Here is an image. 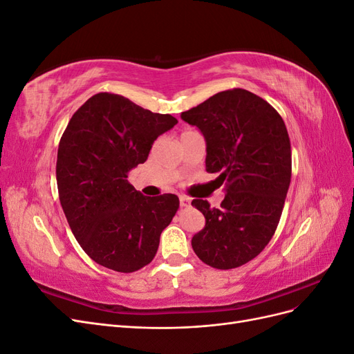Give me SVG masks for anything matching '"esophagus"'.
Listing matches in <instances>:
<instances>
[{
  "label": "esophagus",
  "mask_w": 354,
  "mask_h": 354,
  "mask_svg": "<svg viewBox=\"0 0 354 354\" xmlns=\"http://www.w3.org/2000/svg\"><path fill=\"white\" fill-rule=\"evenodd\" d=\"M190 205V199L187 196H180V207L187 208Z\"/></svg>",
  "instance_id": "34e87169"
}]
</instances>
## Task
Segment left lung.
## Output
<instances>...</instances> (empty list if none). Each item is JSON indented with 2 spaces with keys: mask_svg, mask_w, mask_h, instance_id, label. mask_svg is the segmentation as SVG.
<instances>
[{
  "mask_svg": "<svg viewBox=\"0 0 354 354\" xmlns=\"http://www.w3.org/2000/svg\"><path fill=\"white\" fill-rule=\"evenodd\" d=\"M207 142V171L226 185L218 208L195 199L205 227L192 248L214 269L229 270L255 259L279 224L291 183V142L282 116L259 95L232 88L186 112Z\"/></svg>",
  "mask_w": 354,
  "mask_h": 354,
  "instance_id": "obj_1",
  "label": "left lung"
}]
</instances>
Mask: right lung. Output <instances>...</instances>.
Segmentation results:
<instances>
[{"label":"right lung","mask_w":354,"mask_h":354,"mask_svg":"<svg viewBox=\"0 0 354 354\" xmlns=\"http://www.w3.org/2000/svg\"><path fill=\"white\" fill-rule=\"evenodd\" d=\"M176 124L112 93L94 94L72 115L57 151L59 199L73 236L97 264L133 273L156 255L180 201L143 196L127 178Z\"/></svg>","instance_id":"obj_1"}]
</instances>
